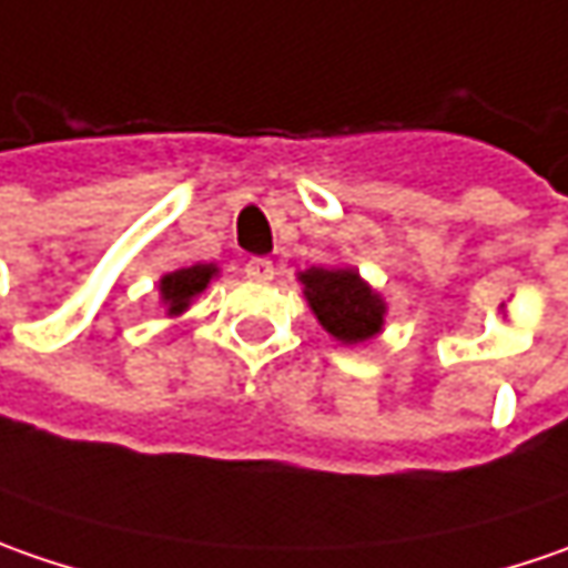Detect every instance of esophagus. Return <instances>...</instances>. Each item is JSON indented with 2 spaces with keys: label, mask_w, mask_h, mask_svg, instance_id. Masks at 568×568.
<instances>
[{
  "label": "esophagus",
  "mask_w": 568,
  "mask_h": 568,
  "mask_svg": "<svg viewBox=\"0 0 568 568\" xmlns=\"http://www.w3.org/2000/svg\"><path fill=\"white\" fill-rule=\"evenodd\" d=\"M244 276L254 280V283H270V280L276 276V266H273V260L251 257L244 263Z\"/></svg>",
  "instance_id": "34e87169"
}]
</instances>
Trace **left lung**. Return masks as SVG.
Masks as SVG:
<instances>
[{
  "instance_id": "left-lung-1",
  "label": "left lung",
  "mask_w": 568,
  "mask_h": 568,
  "mask_svg": "<svg viewBox=\"0 0 568 568\" xmlns=\"http://www.w3.org/2000/svg\"><path fill=\"white\" fill-rule=\"evenodd\" d=\"M298 283L317 324L333 339L356 346L384 331L387 302L358 276L356 266H311L298 273Z\"/></svg>"
}]
</instances>
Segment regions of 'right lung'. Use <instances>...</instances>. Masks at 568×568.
I'll return each instance as SVG.
<instances>
[{
	"instance_id": "1",
	"label": "right lung",
	"mask_w": 568,
	"mask_h": 568,
	"mask_svg": "<svg viewBox=\"0 0 568 568\" xmlns=\"http://www.w3.org/2000/svg\"><path fill=\"white\" fill-rule=\"evenodd\" d=\"M219 276L215 263H190L181 270H171L159 280V302L168 317H181L196 295H203L210 283Z\"/></svg>"
}]
</instances>
